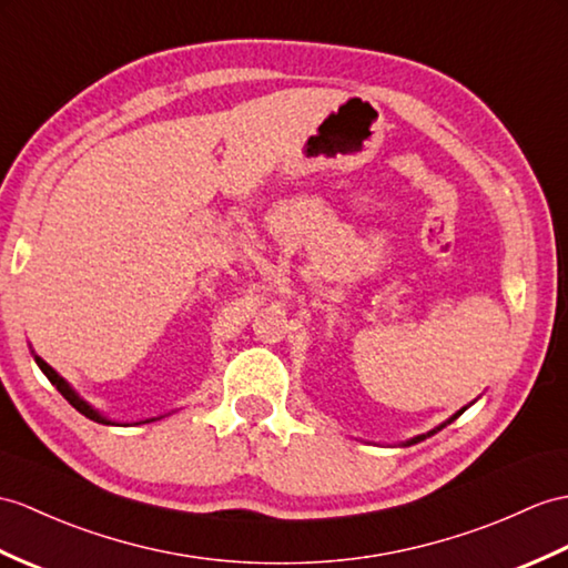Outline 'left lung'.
Instances as JSON below:
<instances>
[{"instance_id": "obj_1", "label": "left lung", "mask_w": 568, "mask_h": 568, "mask_svg": "<svg viewBox=\"0 0 568 568\" xmlns=\"http://www.w3.org/2000/svg\"><path fill=\"white\" fill-rule=\"evenodd\" d=\"M471 404H474V402H471ZM471 404H467V406H471ZM467 406H463V408H459V412H457V414H453L450 418H447V420H443V424H440V426H435L433 430H428V433H420V435H414V438H408V440H404V443H402V447H408V445H416V443H420V440H426V438H430V435H435V433H438V430H443L445 426H450L455 418H459V416H463V414L467 412Z\"/></svg>"}]
</instances>
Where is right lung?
I'll list each match as a JSON object with an SVG mask.
<instances>
[{
    "instance_id": "right-lung-1",
    "label": "right lung",
    "mask_w": 568,
    "mask_h": 568,
    "mask_svg": "<svg viewBox=\"0 0 568 568\" xmlns=\"http://www.w3.org/2000/svg\"><path fill=\"white\" fill-rule=\"evenodd\" d=\"M31 355H33V361H36V365L38 367H41V371H43V375L52 382V387H55L60 394H62V397L64 399H68L74 408H77V412L79 414H84L87 418H91V420H97V424H103V426H115V420H111L109 416H103L101 412H99V408H94V406H91L87 399H82V397H79V392L70 385V382L68 379H64L60 373H55V371H52V367L41 358V355H36V351H31ZM164 416H169V414H164ZM164 416H154V418H144V420H135V424L133 426H140V424H152V420H160V418H164Z\"/></svg>"
}]
</instances>
